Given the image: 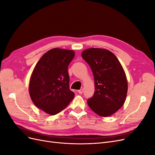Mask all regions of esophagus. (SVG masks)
I'll use <instances>...</instances> for the list:
<instances>
[{
	"label": "esophagus",
	"mask_w": 155,
	"mask_h": 155,
	"mask_svg": "<svg viewBox=\"0 0 155 155\" xmlns=\"http://www.w3.org/2000/svg\"><path fill=\"white\" fill-rule=\"evenodd\" d=\"M83 88H81L80 90L78 91V93L80 94H81L83 93Z\"/></svg>",
	"instance_id": "esophagus-1"
}]
</instances>
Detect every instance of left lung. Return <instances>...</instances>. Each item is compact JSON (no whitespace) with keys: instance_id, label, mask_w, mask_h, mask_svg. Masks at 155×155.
<instances>
[{"instance_id":"left-lung-1","label":"left lung","mask_w":155,"mask_h":155,"mask_svg":"<svg viewBox=\"0 0 155 155\" xmlns=\"http://www.w3.org/2000/svg\"><path fill=\"white\" fill-rule=\"evenodd\" d=\"M82 58L89 64L94 79L95 91L88 105L99 116L108 117L122 107L128 85L124 70L116 55L108 50L86 49Z\"/></svg>"}]
</instances>
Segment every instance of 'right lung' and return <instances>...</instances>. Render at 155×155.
<instances>
[{
	"mask_svg": "<svg viewBox=\"0 0 155 155\" xmlns=\"http://www.w3.org/2000/svg\"><path fill=\"white\" fill-rule=\"evenodd\" d=\"M74 50L55 48L46 52L37 63L29 83L34 105L46 113L55 115L63 110L74 97L69 88L68 67Z\"/></svg>",
	"mask_w": 155,
	"mask_h": 155,
	"instance_id": "right-lung-1",
	"label": "right lung"
}]
</instances>
